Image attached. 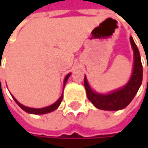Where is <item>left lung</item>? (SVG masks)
<instances>
[{"mask_svg":"<svg viewBox=\"0 0 148 148\" xmlns=\"http://www.w3.org/2000/svg\"><path fill=\"white\" fill-rule=\"evenodd\" d=\"M130 43L134 51L133 73L130 79L123 87L108 94L98 93L91 89L86 77L85 76L84 85L86 91V96L96 108L103 110H119L124 109L133 100L137 93L142 82L143 69L139 49L132 37L130 38Z\"/></svg>","mask_w":148,"mask_h":148,"instance_id":"left-lung-1","label":"left lung"}]
</instances>
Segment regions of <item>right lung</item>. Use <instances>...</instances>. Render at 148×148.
<instances>
[{
	"instance_id": "right-lung-1",
	"label": "right lung",
	"mask_w": 148,
	"mask_h": 148,
	"mask_svg": "<svg viewBox=\"0 0 148 148\" xmlns=\"http://www.w3.org/2000/svg\"><path fill=\"white\" fill-rule=\"evenodd\" d=\"M70 74H69L66 75V77H65V79H64V84H63V86H65V84H66V82H67V80H68L69 77L70 76ZM13 98H14V99L15 102L17 103V104H18V106H19L23 110H25V112L30 113V114H35V115H42V114H46V113H49V112H51V111H54L55 110H56V109L58 108V106L60 105V103H61V102H62V99H63V94H62V95H61V97L59 98V99H58L56 103H54L53 104L49 105V106L45 107V108H41V109H35V108L26 107V106H25V105L21 104L20 103H18V102L15 99L14 97H13Z\"/></svg>"
}]
</instances>
